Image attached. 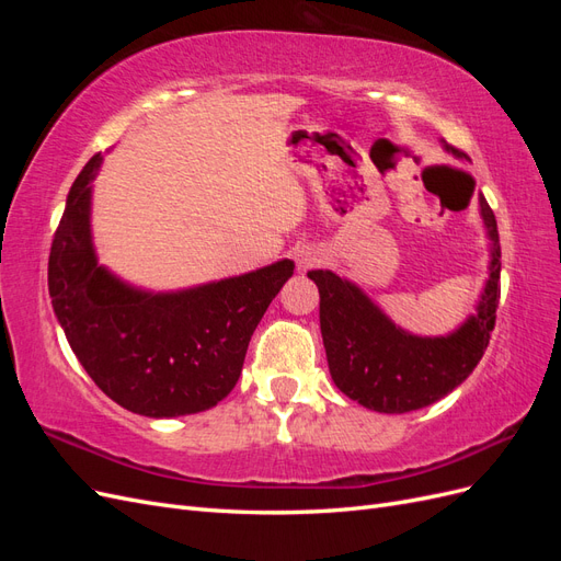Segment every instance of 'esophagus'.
Masks as SVG:
<instances>
[{
    "mask_svg": "<svg viewBox=\"0 0 561 561\" xmlns=\"http://www.w3.org/2000/svg\"><path fill=\"white\" fill-rule=\"evenodd\" d=\"M295 260H297V266L301 271H307V268H313V266L320 264V252L316 248H311V245H301L295 252Z\"/></svg>",
    "mask_w": 561,
    "mask_h": 561,
    "instance_id": "34e87169",
    "label": "esophagus"
}]
</instances>
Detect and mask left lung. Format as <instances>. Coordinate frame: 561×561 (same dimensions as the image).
<instances>
[{"mask_svg": "<svg viewBox=\"0 0 561 561\" xmlns=\"http://www.w3.org/2000/svg\"><path fill=\"white\" fill-rule=\"evenodd\" d=\"M456 159L468 154L445 145ZM491 241L489 278L474 313L447 336H419L398 328L358 285L332 271H309L320 293V332L336 388L367 410L404 414L445 398L478 367L496 325L501 245L494 210L480 194Z\"/></svg>", "mask_w": 561, "mask_h": 561, "instance_id": "8db88e82", "label": "left lung"}]
</instances>
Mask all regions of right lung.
Returning a JSON list of instances; mask_svg holds the SVG:
<instances>
[{"label": "right lung", "mask_w": 561, "mask_h": 561, "mask_svg": "<svg viewBox=\"0 0 561 561\" xmlns=\"http://www.w3.org/2000/svg\"><path fill=\"white\" fill-rule=\"evenodd\" d=\"M95 154L67 194L48 254V295L81 367L133 414L171 419L206 412L241 377L264 311L293 276L280 260L243 276L178 293H147L98 264L91 192Z\"/></svg>", "instance_id": "right-lung-1"}]
</instances>
